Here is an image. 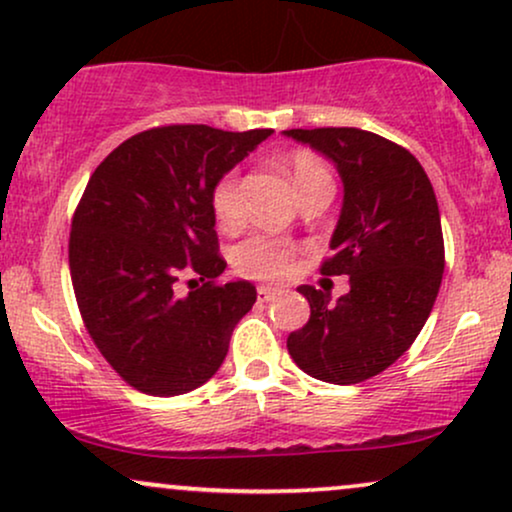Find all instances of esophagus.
<instances>
[{
    "label": "esophagus",
    "instance_id": "obj_1",
    "mask_svg": "<svg viewBox=\"0 0 512 512\" xmlns=\"http://www.w3.org/2000/svg\"><path fill=\"white\" fill-rule=\"evenodd\" d=\"M275 296H280V289H275V287H258V301H261V304H268V301H273Z\"/></svg>",
    "mask_w": 512,
    "mask_h": 512
}]
</instances>
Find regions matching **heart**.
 Wrapping results in <instances>:
<instances>
[{
	"instance_id": "obj_1",
	"label": "heart",
	"mask_w": 512,
	"mask_h": 512,
	"mask_svg": "<svg viewBox=\"0 0 512 512\" xmlns=\"http://www.w3.org/2000/svg\"><path fill=\"white\" fill-rule=\"evenodd\" d=\"M287 168L299 197H304L306 192H311L315 187L332 185V175L325 168V163L315 159L313 154H306V151L294 154L289 159ZM211 204L218 223L235 225L242 218V201H239V185L235 173H227L225 178L218 180V185L213 187ZM232 261H235L239 273L244 275L261 277V280H280V277L292 273L294 246L289 242H282V239L254 235L237 246L235 254H232Z\"/></svg>"
}]
</instances>
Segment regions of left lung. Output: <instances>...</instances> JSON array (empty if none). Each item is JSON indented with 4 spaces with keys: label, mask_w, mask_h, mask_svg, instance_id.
I'll return each instance as SVG.
<instances>
[{
    "label": "left lung",
    "mask_w": 512,
    "mask_h": 512,
    "mask_svg": "<svg viewBox=\"0 0 512 512\" xmlns=\"http://www.w3.org/2000/svg\"><path fill=\"white\" fill-rule=\"evenodd\" d=\"M330 159L344 201L323 263L325 275H349L351 289L301 285L311 318L287 337L289 356L306 375L356 384L387 370L408 351L430 318L444 275L437 197L408 149L358 128L285 130Z\"/></svg>",
    "instance_id": "left-lung-1"
}]
</instances>
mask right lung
<instances>
[{
    "label": "right lung",
    "instance_id": "obj_1",
    "mask_svg": "<svg viewBox=\"0 0 512 512\" xmlns=\"http://www.w3.org/2000/svg\"><path fill=\"white\" fill-rule=\"evenodd\" d=\"M270 135L168 125L125 140L92 173L71 227V280L87 332L130 387L187 394L223 365L256 287L213 285L227 263L211 194ZM182 272L205 285L178 297Z\"/></svg>",
    "mask_w": 512,
    "mask_h": 512
}]
</instances>
